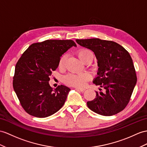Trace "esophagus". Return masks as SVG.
Returning <instances> with one entry per match:
<instances>
[{
	"instance_id": "1",
	"label": "esophagus",
	"mask_w": 147,
	"mask_h": 147,
	"mask_svg": "<svg viewBox=\"0 0 147 147\" xmlns=\"http://www.w3.org/2000/svg\"><path fill=\"white\" fill-rule=\"evenodd\" d=\"M76 90H78V91H80L82 92H83L85 91V89L84 88H78V87H76Z\"/></svg>"
}]
</instances>
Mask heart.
<instances>
[{"mask_svg":"<svg viewBox=\"0 0 147 147\" xmlns=\"http://www.w3.org/2000/svg\"><path fill=\"white\" fill-rule=\"evenodd\" d=\"M78 56L82 62L89 57L94 59V53L90 49H82L78 52ZM66 60V55H63L60 59L59 63V68H63L65 65ZM91 78V75L87 71L81 73H70L67 74L63 78L65 83L70 86H74L76 87H84L87 84V82Z\"/></svg>","mask_w":147,"mask_h":147,"instance_id":"1","label":"heart"}]
</instances>
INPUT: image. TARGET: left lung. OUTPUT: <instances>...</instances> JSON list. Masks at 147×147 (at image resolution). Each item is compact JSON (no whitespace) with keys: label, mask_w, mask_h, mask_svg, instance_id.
I'll list each match as a JSON object with an SVG mask.
<instances>
[{"label":"left lung","mask_w":147,"mask_h":147,"mask_svg":"<svg viewBox=\"0 0 147 147\" xmlns=\"http://www.w3.org/2000/svg\"><path fill=\"white\" fill-rule=\"evenodd\" d=\"M78 44L90 49L98 60V76L94 80L100 88L95 99L87 102L89 109L99 115L112 116L120 112L129 102L137 75L131 57L117 43L100 38L76 39Z\"/></svg>","instance_id":"obj_1"}]
</instances>
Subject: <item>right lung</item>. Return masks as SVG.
I'll list each match as a JSON object with an SVG mask.
<instances>
[{
  "instance_id": "right-lung-1",
  "label": "right lung",
  "mask_w": 147,
  "mask_h": 147,
  "mask_svg": "<svg viewBox=\"0 0 147 147\" xmlns=\"http://www.w3.org/2000/svg\"><path fill=\"white\" fill-rule=\"evenodd\" d=\"M72 46L71 40H47L32 44L18 60L13 77V87L21 105L30 115L51 116L62 108L70 89L49 84L60 57Z\"/></svg>"
}]
</instances>
